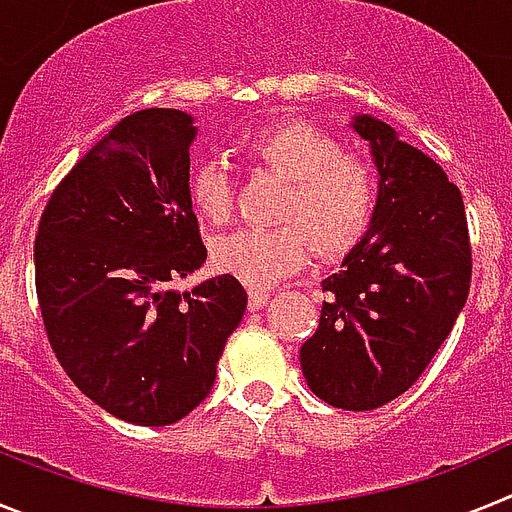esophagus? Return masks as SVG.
I'll return each mask as SVG.
<instances>
[{
  "instance_id": "34e87169",
  "label": "esophagus",
  "mask_w": 512,
  "mask_h": 512,
  "mask_svg": "<svg viewBox=\"0 0 512 512\" xmlns=\"http://www.w3.org/2000/svg\"><path fill=\"white\" fill-rule=\"evenodd\" d=\"M269 302V292L266 289H248V310H261Z\"/></svg>"
}]
</instances>
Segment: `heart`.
<instances>
[{
  "instance_id": "heart-1",
  "label": "heart",
  "mask_w": 512,
  "mask_h": 512,
  "mask_svg": "<svg viewBox=\"0 0 512 512\" xmlns=\"http://www.w3.org/2000/svg\"><path fill=\"white\" fill-rule=\"evenodd\" d=\"M243 156L284 182L274 220L279 228H241L210 246L212 264L251 287H266L320 256H336L369 230L379 174L369 156L346 151L336 135L310 122L284 120L253 133ZM233 174L223 161H202L189 174V200L210 223L233 215Z\"/></svg>"
}]
</instances>
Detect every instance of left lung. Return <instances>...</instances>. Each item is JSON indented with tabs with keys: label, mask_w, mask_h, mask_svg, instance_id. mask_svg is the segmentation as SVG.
Listing matches in <instances>:
<instances>
[{
	"label": "left lung",
	"mask_w": 512,
	"mask_h": 512,
	"mask_svg": "<svg viewBox=\"0 0 512 512\" xmlns=\"http://www.w3.org/2000/svg\"><path fill=\"white\" fill-rule=\"evenodd\" d=\"M354 130L372 143L379 197L372 228L323 279L328 300L302 343V374L320 400L374 410L408 392L467 302L472 243L456 184L418 148L369 115Z\"/></svg>",
	"instance_id": "left-lung-1"
}]
</instances>
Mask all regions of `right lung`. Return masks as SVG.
Segmentation results:
<instances>
[{
	"label": "right lung",
	"instance_id": "1",
	"mask_svg": "<svg viewBox=\"0 0 512 512\" xmlns=\"http://www.w3.org/2000/svg\"><path fill=\"white\" fill-rule=\"evenodd\" d=\"M192 117H122L53 189L35 235V292L63 372L135 425H169L215 384L248 295L230 274L176 292L207 259L189 200Z\"/></svg>",
	"mask_w": 512,
	"mask_h": 512
}]
</instances>
